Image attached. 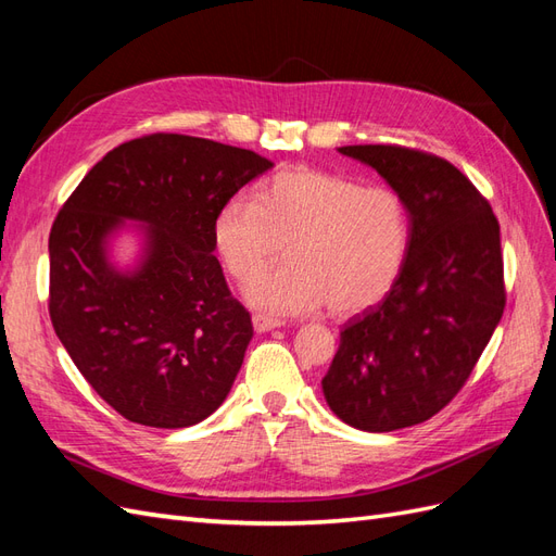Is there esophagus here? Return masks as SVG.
Listing matches in <instances>:
<instances>
[{
  "label": "esophagus",
  "mask_w": 556,
  "mask_h": 556,
  "mask_svg": "<svg viewBox=\"0 0 556 556\" xmlns=\"http://www.w3.org/2000/svg\"><path fill=\"white\" fill-rule=\"evenodd\" d=\"M287 321L279 319V317H267V315H253V329L255 333H267L273 329H279V326H283Z\"/></svg>",
  "instance_id": "esophagus-1"
}]
</instances>
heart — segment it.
Wrapping results in <instances>:
<instances>
[{
  "instance_id": "b5f03b06",
  "label": "heart",
  "mask_w": 556,
  "mask_h": 556,
  "mask_svg": "<svg viewBox=\"0 0 556 556\" xmlns=\"http://www.w3.org/2000/svg\"><path fill=\"white\" fill-rule=\"evenodd\" d=\"M410 241L404 197L386 185L317 168L267 178L253 202L232 197L213 218L225 273L247 281L285 244L289 262L247 283L255 307L303 315L329 303L333 315L376 305L400 277Z\"/></svg>"
}]
</instances>
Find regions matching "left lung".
<instances>
[{"mask_svg":"<svg viewBox=\"0 0 556 556\" xmlns=\"http://www.w3.org/2000/svg\"><path fill=\"white\" fill-rule=\"evenodd\" d=\"M338 152L404 197L410 241L388 295L340 331L321 392L350 427L392 432L439 414L489 345L505 309L501 225L446 160L396 146Z\"/></svg>","mask_w":556,"mask_h":556,"instance_id":"left-lung-1","label":"left lung"}]
</instances>
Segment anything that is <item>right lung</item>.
I'll return each mask as SVG.
<instances>
[{
	"label": "right lung",
	"mask_w": 556,
	"mask_h": 556,
	"mask_svg": "<svg viewBox=\"0 0 556 556\" xmlns=\"http://www.w3.org/2000/svg\"><path fill=\"white\" fill-rule=\"evenodd\" d=\"M273 166L216 140L154 134L108 152L61 208L49 315L79 374L126 420L190 427L230 394L253 324L213 255V218ZM122 233L139 247L124 266Z\"/></svg>",
	"instance_id": "obj_1"
}]
</instances>
